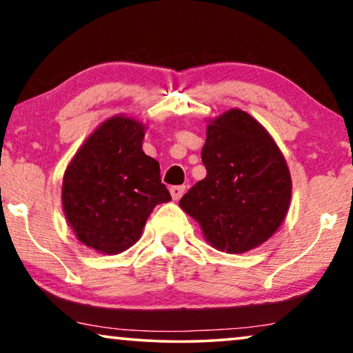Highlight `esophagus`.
<instances>
[{"label": "esophagus", "mask_w": 353, "mask_h": 353, "mask_svg": "<svg viewBox=\"0 0 353 353\" xmlns=\"http://www.w3.org/2000/svg\"><path fill=\"white\" fill-rule=\"evenodd\" d=\"M185 190H186V186H183V185H180V186H172L170 188V194H172V197H173V201H178L180 199V197L185 194Z\"/></svg>", "instance_id": "34e87169"}]
</instances>
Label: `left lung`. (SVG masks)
Here are the masks:
<instances>
[{"mask_svg":"<svg viewBox=\"0 0 353 353\" xmlns=\"http://www.w3.org/2000/svg\"><path fill=\"white\" fill-rule=\"evenodd\" d=\"M201 157L207 176L181 197V209L228 254L265 243L291 201L289 168L267 130L243 110H228L207 127Z\"/></svg>","mask_w":353,"mask_h":353,"instance_id":"left-lung-1","label":"left lung"}]
</instances>
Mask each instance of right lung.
Instances as JSON below:
<instances>
[{
  "label": "right lung",
  "instance_id": "1",
  "mask_svg": "<svg viewBox=\"0 0 353 353\" xmlns=\"http://www.w3.org/2000/svg\"><path fill=\"white\" fill-rule=\"evenodd\" d=\"M144 127L114 117L86 139L67 167L62 207L77 238L103 254L139 239L157 204L172 201L156 159L143 152Z\"/></svg>",
  "mask_w": 353,
  "mask_h": 353
}]
</instances>
